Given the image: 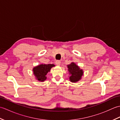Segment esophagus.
<instances>
[{"mask_svg":"<svg viewBox=\"0 0 120 120\" xmlns=\"http://www.w3.org/2000/svg\"><path fill=\"white\" fill-rule=\"evenodd\" d=\"M56 64L57 65H60L61 64V61L60 60H57L56 61Z\"/></svg>","mask_w":120,"mask_h":120,"instance_id":"34e87169","label":"esophagus"}]
</instances>
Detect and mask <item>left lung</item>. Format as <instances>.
I'll use <instances>...</instances> for the list:
<instances>
[{"label": "left lung", "instance_id": "left-lung-1", "mask_svg": "<svg viewBox=\"0 0 120 120\" xmlns=\"http://www.w3.org/2000/svg\"><path fill=\"white\" fill-rule=\"evenodd\" d=\"M68 73L70 76L69 77L70 80L72 82H76L80 80L81 77L83 74V72L82 69L75 63L72 62L70 64L67 65Z\"/></svg>", "mask_w": 120, "mask_h": 120}]
</instances>
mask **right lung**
Instances as JSON below:
<instances>
[{
    "label": "right lung",
    "mask_w": 120,
    "mask_h": 120,
    "mask_svg": "<svg viewBox=\"0 0 120 120\" xmlns=\"http://www.w3.org/2000/svg\"><path fill=\"white\" fill-rule=\"evenodd\" d=\"M53 67H55V65L53 64H42L34 67L32 71L35 78L41 82L44 81L47 79V74L50 72L51 68Z\"/></svg>",
    "instance_id": "right-lung-1"
}]
</instances>
